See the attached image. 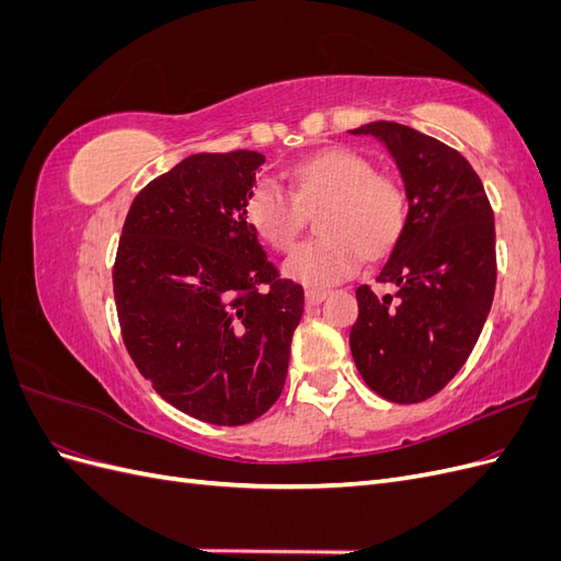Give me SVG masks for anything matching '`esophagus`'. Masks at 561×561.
<instances>
[{
  "instance_id": "34e87169",
  "label": "esophagus",
  "mask_w": 561,
  "mask_h": 561,
  "mask_svg": "<svg viewBox=\"0 0 561 561\" xmlns=\"http://www.w3.org/2000/svg\"><path fill=\"white\" fill-rule=\"evenodd\" d=\"M325 297H328L325 287H309V290H307V304H309V307H316V304L322 301Z\"/></svg>"
}]
</instances>
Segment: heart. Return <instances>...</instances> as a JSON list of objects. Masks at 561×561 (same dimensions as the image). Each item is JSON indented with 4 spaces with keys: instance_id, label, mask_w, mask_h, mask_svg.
<instances>
[{
    "instance_id": "heart-1",
    "label": "heart",
    "mask_w": 561,
    "mask_h": 561,
    "mask_svg": "<svg viewBox=\"0 0 561 561\" xmlns=\"http://www.w3.org/2000/svg\"><path fill=\"white\" fill-rule=\"evenodd\" d=\"M320 210V239L299 245L285 260V274L309 285H328L358 271L398 243L407 225L404 182L381 173L365 154L330 147L293 165V192L274 178H260L245 198V222L278 252L290 250L307 222Z\"/></svg>"
}]
</instances>
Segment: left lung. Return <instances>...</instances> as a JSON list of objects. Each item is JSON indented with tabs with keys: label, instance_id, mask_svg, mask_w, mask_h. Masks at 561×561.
<instances>
[{
	"label": "left lung",
	"instance_id": "obj_1",
	"mask_svg": "<svg viewBox=\"0 0 561 561\" xmlns=\"http://www.w3.org/2000/svg\"><path fill=\"white\" fill-rule=\"evenodd\" d=\"M351 133L386 145L410 198L404 231L377 276L398 293L355 290L351 353L377 396L423 402L463 367L494 301V210L478 173L449 145L396 122Z\"/></svg>",
	"mask_w": 561,
	"mask_h": 561
}]
</instances>
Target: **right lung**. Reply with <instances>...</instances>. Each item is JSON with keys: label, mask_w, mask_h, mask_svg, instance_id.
I'll return each instance as SVG.
<instances>
[{"label": "right lung", "mask_w": 561, "mask_h": 561, "mask_svg": "<svg viewBox=\"0 0 561 561\" xmlns=\"http://www.w3.org/2000/svg\"><path fill=\"white\" fill-rule=\"evenodd\" d=\"M257 151L194 154L133 198L112 268L118 328L175 410L243 426L280 396L304 287L245 222Z\"/></svg>", "instance_id": "1"}]
</instances>
